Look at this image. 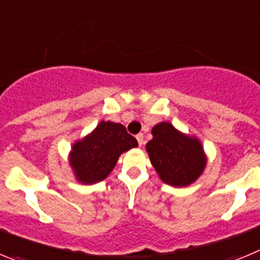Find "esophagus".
I'll return each instance as SVG.
<instances>
[{"label": "esophagus", "mask_w": 260, "mask_h": 260, "mask_svg": "<svg viewBox=\"0 0 260 260\" xmlns=\"http://www.w3.org/2000/svg\"><path fill=\"white\" fill-rule=\"evenodd\" d=\"M137 141H138V143H139V146H142V144L144 143V137H143V134H138V135H137Z\"/></svg>", "instance_id": "esophagus-1"}]
</instances>
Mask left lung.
Instances as JSON below:
<instances>
[{
  "label": "left lung",
  "instance_id": "left-lung-1",
  "mask_svg": "<svg viewBox=\"0 0 260 260\" xmlns=\"http://www.w3.org/2000/svg\"><path fill=\"white\" fill-rule=\"evenodd\" d=\"M151 133L153 138L146 150L160 180L174 187H185L198 180L207 165L198 138L183 134L171 122L157 123Z\"/></svg>",
  "mask_w": 260,
  "mask_h": 260
}]
</instances>
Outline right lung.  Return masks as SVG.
<instances>
[{
  "label": "right lung",
  "instance_id": "1",
  "mask_svg": "<svg viewBox=\"0 0 260 260\" xmlns=\"http://www.w3.org/2000/svg\"><path fill=\"white\" fill-rule=\"evenodd\" d=\"M135 147L137 139L127 134L125 126L102 121L89 134L73 144L69 164L78 182L92 185L105 180L121 153Z\"/></svg>",
  "mask_w": 260,
  "mask_h": 260
}]
</instances>
